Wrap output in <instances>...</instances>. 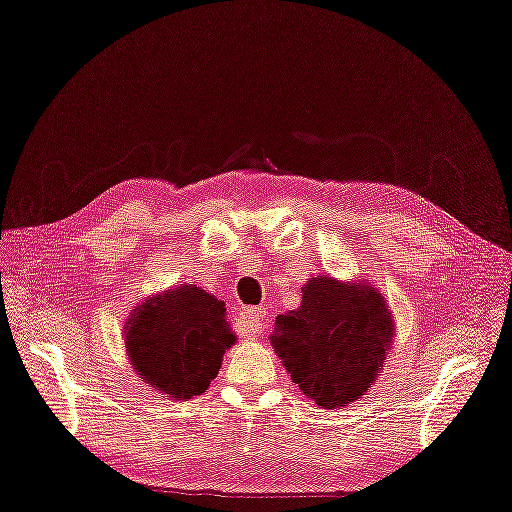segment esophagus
Segmentation results:
<instances>
[{"label": "esophagus", "instance_id": "esophagus-1", "mask_svg": "<svg viewBox=\"0 0 512 512\" xmlns=\"http://www.w3.org/2000/svg\"><path fill=\"white\" fill-rule=\"evenodd\" d=\"M239 320L243 324L245 333H250V335L260 333L267 324L265 322V312H262V309H258V307H243L239 312Z\"/></svg>", "mask_w": 512, "mask_h": 512}]
</instances>
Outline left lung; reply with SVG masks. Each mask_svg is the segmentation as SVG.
Instances as JSON below:
<instances>
[{
  "instance_id": "obj_1",
  "label": "left lung",
  "mask_w": 512,
  "mask_h": 512,
  "mask_svg": "<svg viewBox=\"0 0 512 512\" xmlns=\"http://www.w3.org/2000/svg\"><path fill=\"white\" fill-rule=\"evenodd\" d=\"M269 339L303 395L333 410L369 391L393 342V318L371 286L318 275L301 307L277 316Z\"/></svg>"
}]
</instances>
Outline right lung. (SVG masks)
I'll return each mask as SVG.
<instances>
[{
  "label": "right lung",
  "mask_w": 512,
  "mask_h": 512,
  "mask_svg": "<svg viewBox=\"0 0 512 512\" xmlns=\"http://www.w3.org/2000/svg\"><path fill=\"white\" fill-rule=\"evenodd\" d=\"M232 344L224 303L192 284L138 305L126 324L138 376L175 399L205 393Z\"/></svg>",
  "instance_id": "right-lung-1"
}]
</instances>
